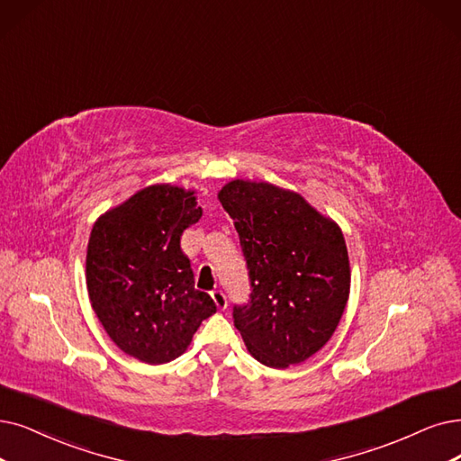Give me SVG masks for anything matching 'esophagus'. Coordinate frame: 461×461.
<instances>
[{
    "label": "esophagus",
    "instance_id": "34e87169",
    "mask_svg": "<svg viewBox=\"0 0 461 461\" xmlns=\"http://www.w3.org/2000/svg\"><path fill=\"white\" fill-rule=\"evenodd\" d=\"M212 299H213V303L217 304V308H221V310H225L227 308V294L221 291V289H215V291H212Z\"/></svg>",
    "mask_w": 461,
    "mask_h": 461
}]
</instances>
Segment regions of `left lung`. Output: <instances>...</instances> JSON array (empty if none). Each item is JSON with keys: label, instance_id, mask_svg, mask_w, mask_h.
Returning a JSON list of instances; mask_svg holds the SVG:
<instances>
[{"label": "left lung", "instance_id": "obj_1", "mask_svg": "<svg viewBox=\"0 0 461 461\" xmlns=\"http://www.w3.org/2000/svg\"><path fill=\"white\" fill-rule=\"evenodd\" d=\"M217 198L240 236L251 282L248 304L234 306V327L259 363H303L333 337L348 303L340 227L299 193L265 181H229Z\"/></svg>", "mask_w": 461, "mask_h": 461}]
</instances>
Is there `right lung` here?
<instances>
[{
  "mask_svg": "<svg viewBox=\"0 0 461 461\" xmlns=\"http://www.w3.org/2000/svg\"><path fill=\"white\" fill-rule=\"evenodd\" d=\"M202 217L194 191L151 185L92 227L86 289L100 323L124 354L160 365L179 357L215 303L194 289L179 240Z\"/></svg>",
  "mask_w": 461,
  "mask_h": 461,
  "instance_id": "right-lung-1",
  "label": "right lung"
}]
</instances>
